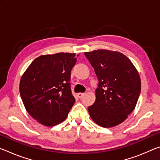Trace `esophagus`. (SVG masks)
I'll return each mask as SVG.
<instances>
[{
    "mask_svg": "<svg viewBox=\"0 0 160 160\" xmlns=\"http://www.w3.org/2000/svg\"><path fill=\"white\" fill-rule=\"evenodd\" d=\"M85 95V93H78V97H79V98H82V97Z\"/></svg>",
    "mask_w": 160,
    "mask_h": 160,
    "instance_id": "obj_1",
    "label": "esophagus"
}]
</instances>
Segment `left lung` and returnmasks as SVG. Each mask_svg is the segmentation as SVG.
Listing matches in <instances>:
<instances>
[{"mask_svg":"<svg viewBox=\"0 0 160 160\" xmlns=\"http://www.w3.org/2000/svg\"><path fill=\"white\" fill-rule=\"evenodd\" d=\"M85 55L99 80L96 100L88 107L90 117L103 128L118 126L136 106L141 90L138 71L118 51L98 49Z\"/></svg>","mask_w":160,"mask_h":160,"instance_id":"obj_1","label":"left lung"}]
</instances>
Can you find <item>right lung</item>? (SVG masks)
<instances>
[{
	"label": "right lung",
	"instance_id": "right-lung-1",
	"mask_svg": "<svg viewBox=\"0 0 160 160\" xmlns=\"http://www.w3.org/2000/svg\"><path fill=\"white\" fill-rule=\"evenodd\" d=\"M76 62L75 53L42 55L22 75L20 93L24 106L42 125L53 126L63 122L73 106L75 99L70 80Z\"/></svg>",
	"mask_w": 160,
	"mask_h": 160
}]
</instances>
